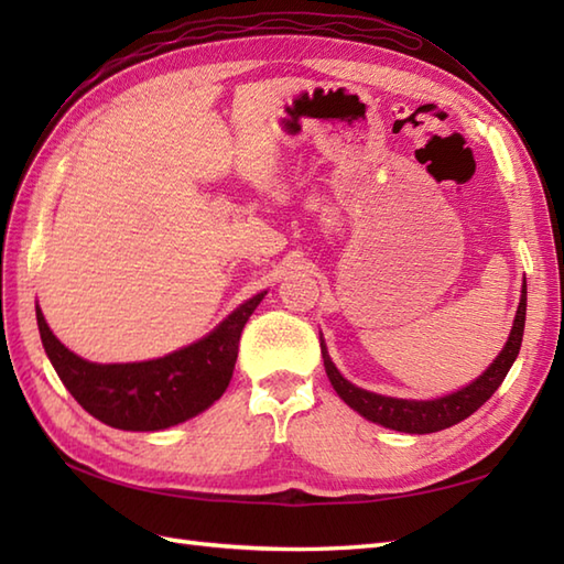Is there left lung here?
Instances as JSON below:
<instances>
[{
    "label": "left lung",
    "instance_id": "left-lung-1",
    "mask_svg": "<svg viewBox=\"0 0 564 564\" xmlns=\"http://www.w3.org/2000/svg\"><path fill=\"white\" fill-rule=\"evenodd\" d=\"M523 325H525V281L521 285L519 310H517V317H513L505 349H501L495 361L487 366L482 376H477L473 382H467L465 388L434 400L388 398V394H378V392L358 388L351 380H346L339 373V368L334 366L327 351V344L322 337H319V346H322V358H325V370L332 388L337 390L339 398L349 404L354 412L368 419V422L380 424L392 431H402V434H434V431L448 429L453 424L463 422V419L480 410V406L492 398L497 388L505 382L509 368L513 366V361H517L521 341H523Z\"/></svg>",
    "mask_w": 564,
    "mask_h": 564
}]
</instances>
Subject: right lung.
<instances>
[{
	"mask_svg": "<svg viewBox=\"0 0 564 564\" xmlns=\"http://www.w3.org/2000/svg\"><path fill=\"white\" fill-rule=\"evenodd\" d=\"M263 295L267 291L235 307L203 339L135 364L87 361L55 337L39 305L35 319L57 378L94 419L123 431H162L206 412L223 398L232 380L239 337Z\"/></svg>",
	"mask_w": 564,
	"mask_h": 564,
	"instance_id": "right-lung-1",
	"label": "right lung"
}]
</instances>
